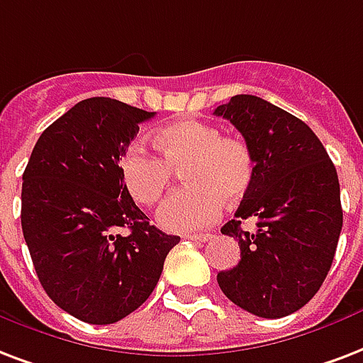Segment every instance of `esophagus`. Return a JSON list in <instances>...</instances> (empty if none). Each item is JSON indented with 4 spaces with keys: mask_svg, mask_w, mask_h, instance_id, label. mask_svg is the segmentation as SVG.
I'll list each match as a JSON object with an SVG mask.
<instances>
[{
    "mask_svg": "<svg viewBox=\"0 0 363 363\" xmlns=\"http://www.w3.org/2000/svg\"><path fill=\"white\" fill-rule=\"evenodd\" d=\"M186 240H192V242H207V240H211L213 234H184Z\"/></svg>",
    "mask_w": 363,
    "mask_h": 363,
    "instance_id": "esophagus-1",
    "label": "esophagus"
}]
</instances>
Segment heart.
Returning a JSON list of instances; mask_svg holds the SVG:
<instances>
[{
    "label": "heart",
    "instance_id": "obj_1",
    "mask_svg": "<svg viewBox=\"0 0 363 363\" xmlns=\"http://www.w3.org/2000/svg\"><path fill=\"white\" fill-rule=\"evenodd\" d=\"M160 156L129 145L118 169L123 186L138 206H154L182 169L186 186L169 194L157 209V223L171 232L206 228L220 215L223 203H238L255 181V157L245 140L226 137L217 125L182 120L152 135Z\"/></svg>",
    "mask_w": 363,
    "mask_h": 363
}]
</instances>
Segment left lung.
Instances as JSON below:
<instances>
[{"mask_svg": "<svg viewBox=\"0 0 363 363\" xmlns=\"http://www.w3.org/2000/svg\"><path fill=\"white\" fill-rule=\"evenodd\" d=\"M242 133L255 181L220 232L236 238L242 261L217 274L232 303L261 318L289 316L328 276L342 228L339 177L311 127L261 96L236 95L215 110ZM255 216L257 230L241 228Z\"/></svg>", "mask_w": 363, "mask_h": 363, "instance_id": "obj_1", "label": "left lung"}]
</instances>
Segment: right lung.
Listing matches in <instances>:
<instances>
[{
	"label": "right lung",
	"mask_w": 363,
	"mask_h": 363,
	"mask_svg": "<svg viewBox=\"0 0 363 363\" xmlns=\"http://www.w3.org/2000/svg\"><path fill=\"white\" fill-rule=\"evenodd\" d=\"M154 116L85 99L41 133L22 175V234L35 274L52 303L82 322L106 325L137 311L181 240L148 223L118 169Z\"/></svg>",
	"instance_id": "1"
}]
</instances>
